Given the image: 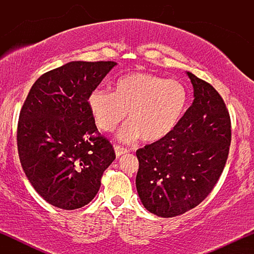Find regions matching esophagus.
Instances as JSON below:
<instances>
[{"mask_svg":"<svg viewBox=\"0 0 254 254\" xmlns=\"http://www.w3.org/2000/svg\"><path fill=\"white\" fill-rule=\"evenodd\" d=\"M115 150H116V155L117 156H121V155H123V154L129 153V150H127V148L119 147V145H115Z\"/></svg>","mask_w":254,"mask_h":254,"instance_id":"1","label":"esophagus"}]
</instances>
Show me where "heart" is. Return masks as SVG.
Instances as JSON below:
<instances>
[{
    "mask_svg": "<svg viewBox=\"0 0 254 254\" xmlns=\"http://www.w3.org/2000/svg\"><path fill=\"white\" fill-rule=\"evenodd\" d=\"M186 104L188 90L182 82L148 72L125 75L115 83L113 93L95 89L88 98L95 123L105 132H113L127 113L130 123L119 132L124 142L165 138L182 119Z\"/></svg>",
    "mask_w": 254,
    "mask_h": 254,
    "instance_id": "heart-1",
    "label": "heart"
}]
</instances>
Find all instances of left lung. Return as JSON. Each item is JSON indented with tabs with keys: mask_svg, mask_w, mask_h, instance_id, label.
I'll use <instances>...</instances> for the list:
<instances>
[{
	"mask_svg": "<svg viewBox=\"0 0 254 254\" xmlns=\"http://www.w3.org/2000/svg\"><path fill=\"white\" fill-rule=\"evenodd\" d=\"M193 103L168 136L136 151L138 196L148 211L174 217L210 193L228 159L232 124L222 97L188 71Z\"/></svg>",
	"mask_w": 254,
	"mask_h": 254,
	"instance_id": "left-lung-1",
	"label": "left lung"
}]
</instances>
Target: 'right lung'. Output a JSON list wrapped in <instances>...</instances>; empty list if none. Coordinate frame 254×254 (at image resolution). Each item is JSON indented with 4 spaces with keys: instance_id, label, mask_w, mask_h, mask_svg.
I'll use <instances>...</instances> for the list:
<instances>
[{
    "instance_id": "right-lung-1",
    "label": "right lung",
    "mask_w": 254,
    "mask_h": 254,
    "mask_svg": "<svg viewBox=\"0 0 254 254\" xmlns=\"http://www.w3.org/2000/svg\"><path fill=\"white\" fill-rule=\"evenodd\" d=\"M116 64H64L38 78L22 105L16 135L20 162L34 190L51 205L74 210L88 204L116 159L88 105L90 93Z\"/></svg>"
}]
</instances>
